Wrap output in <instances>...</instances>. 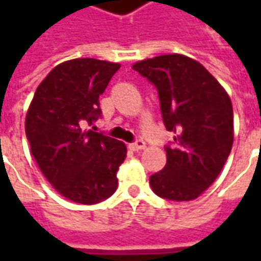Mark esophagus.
Segmentation results:
<instances>
[{
    "label": "esophagus",
    "mask_w": 261,
    "mask_h": 261,
    "mask_svg": "<svg viewBox=\"0 0 261 261\" xmlns=\"http://www.w3.org/2000/svg\"><path fill=\"white\" fill-rule=\"evenodd\" d=\"M130 148L133 151H141V149L145 148V142L142 141V140H138V141L130 144Z\"/></svg>",
    "instance_id": "esophagus-1"
}]
</instances>
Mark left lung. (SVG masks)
Segmentation results:
<instances>
[{"label": "left lung", "mask_w": 261, "mask_h": 261, "mask_svg": "<svg viewBox=\"0 0 261 261\" xmlns=\"http://www.w3.org/2000/svg\"><path fill=\"white\" fill-rule=\"evenodd\" d=\"M133 69L156 86L165 127L176 134L175 147L165 148V168L149 177V185L162 198L194 200L215 181L229 156V95L198 61L183 54L142 60Z\"/></svg>", "instance_id": "left-lung-1"}]
</instances>
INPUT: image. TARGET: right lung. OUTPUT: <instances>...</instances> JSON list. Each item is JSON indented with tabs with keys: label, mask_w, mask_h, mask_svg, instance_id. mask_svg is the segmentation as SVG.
Listing matches in <instances>:
<instances>
[{
	"label": "right lung",
	"mask_w": 261,
	"mask_h": 261,
	"mask_svg": "<svg viewBox=\"0 0 261 261\" xmlns=\"http://www.w3.org/2000/svg\"><path fill=\"white\" fill-rule=\"evenodd\" d=\"M119 63L74 59L54 67L37 86L25 120L31 152L50 185L69 201L96 204L117 189L125 144L84 130L100 116L99 96Z\"/></svg>",
	"instance_id": "1"
}]
</instances>
